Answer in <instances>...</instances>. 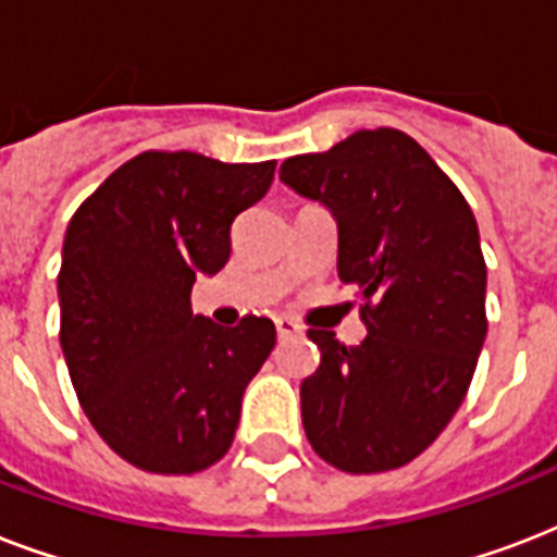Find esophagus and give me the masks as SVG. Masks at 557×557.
<instances>
[{
	"mask_svg": "<svg viewBox=\"0 0 557 557\" xmlns=\"http://www.w3.org/2000/svg\"><path fill=\"white\" fill-rule=\"evenodd\" d=\"M274 326H277L280 338H297V335H304V326L295 318H286V314L274 318Z\"/></svg>",
	"mask_w": 557,
	"mask_h": 557,
	"instance_id": "obj_1",
	"label": "esophagus"
}]
</instances>
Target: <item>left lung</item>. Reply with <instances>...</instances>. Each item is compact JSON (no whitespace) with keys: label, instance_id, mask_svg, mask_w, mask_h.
<instances>
[{"label":"left lung","instance_id":"obj_1","mask_svg":"<svg viewBox=\"0 0 557 557\" xmlns=\"http://www.w3.org/2000/svg\"><path fill=\"white\" fill-rule=\"evenodd\" d=\"M280 178L338 219V277L367 338L309 330L321 367L300 384L314 454L347 474L407 466L457 413L483 349L485 260L466 196L401 129H361L292 156Z\"/></svg>","mask_w":557,"mask_h":557}]
</instances>
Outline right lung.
I'll return each instance as SVG.
<instances>
[{
	"label": "right lung",
	"instance_id": "add662e5",
	"mask_svg": "<svg viewBox=\"0 0 557 557\" xmlns=\"http://www.w3.org/2000/svg\"><path fill=\"white\" fill-rule=\"evenodd\" d=\"M274 161L135 156L74 210L63 243L60 347L100 440L150 474H199L234 442L243 393L274 349L269 318L222 330L193 314L196 274L231 257L234 219Z\"/></svg>",
	"mask_w": 557,
	"mask_h": 557
}]
</instances>
